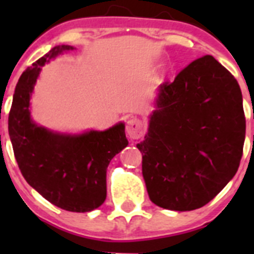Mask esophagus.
I'll return each mask as SVG.
<instances>
[{
  "instance_id": "1",
  "label": "esophagus",
  "mask_w": 254,
  "mask_h": 254,
  "mask_svg": "<svg viewBox=\"0 0 254 254\" xmlns=\"http://www.w3.org/2000/svg\"><path fill=\"white\" fill-rule=\"evenodd\" d=\"M126 132L129 136V138L132 140H137V138L142 137L143 133H145V126L141 122L138 118L136 117H132L127 121V126H126Z\"/></svg>"
}]
</instances>
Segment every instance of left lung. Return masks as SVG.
I'll list each match as a JSON object with an SVG mask.
<instances>
[{
    "label": "left lung",
    "instance_id": "left-lung-1",
    "mask_svg": "<svg viewBox=\"0 0 254 254\" xmlns=\"http://www.w3.org/2000/svg\"><path fill=\"white\" fill-rule=\"evenodd\" d=\"M142 152V176L159 207L190 211L235 176L246 138L241 87L212 56L193 61L158 89Z\"/></svg>",
    "mask_w": 254,
    "mask_h": 254
}]
</instances>
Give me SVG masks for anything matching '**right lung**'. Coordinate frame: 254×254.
I'll use <instances>...</instances> for the list:
<instances>
[{
  "label": "right lung",
  "mask_w": 254,
  "mask_h": 254,
  "mask_svg": "<svg viewBox=\"0 0 254 254\" xmlns=\"http://www.w3.org/2000/svg\"><path fill=\"white\" fill-rule=\"evenodd\" d=\"M73 49L55 47L22 72L8 114V134L21 174L38 193L66 211L89 212L105 201L108 165L128 145L125 123L105 131L64 133L37 125L30 111L42 67Z\"/></svg>",
  "instance_id": "1"
}]
</instances>
